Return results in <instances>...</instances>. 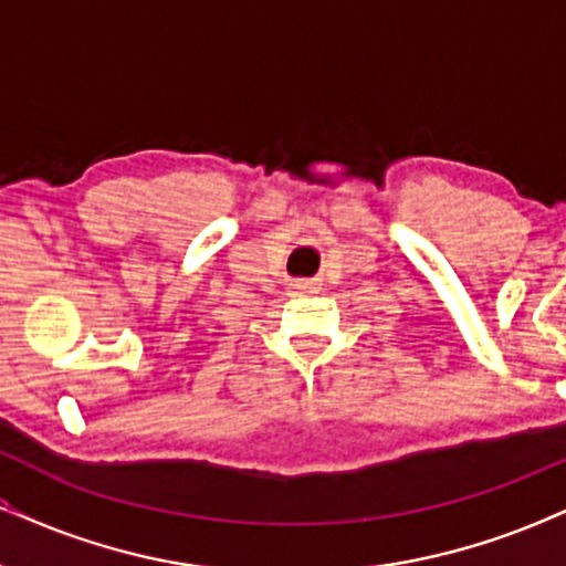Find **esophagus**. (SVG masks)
<instances>
[{"mask_svg": "<svg viewBox=\"0 0 566 566\" xmlns=\"http://www.w3.org/2000/svg\"><path fill=\"white\" fill-rule=\"evenodd\" d=\"M295 287H297V290H307V284H305V282H297Z\"/></svg>", "mask_w": 566, "mask_h": 566, "instance_id": "esophagus-1", "label": "esophagus"}]
</instances>
